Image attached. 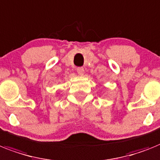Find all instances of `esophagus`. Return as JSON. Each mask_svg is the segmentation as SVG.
I'll return each instance as SVG.
<instances>
[{"instance_id": "esophagus-1", "label": "esophagus", "mask_w": 160, "mask_h": 160, "mask_svg": "<svg viewBox=\"0 0 160 160\" xmlns=\"http://www.w3.org/2000/svg\"><path fill=\"white\" fill-rule=\"evenodd\" d=\"M77 72L79 75H83V72H84V68L82 67H78L77 68Z\"/></svg>"}]
</instances>
